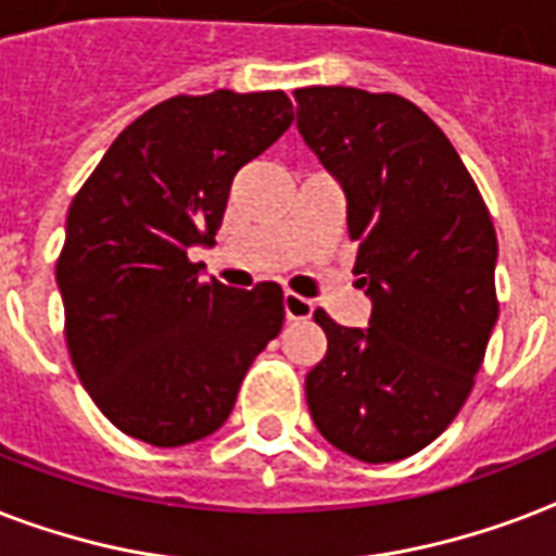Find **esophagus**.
<instances>
[{"instance_id":"esophagus-1","label":"esophagus","mask_w":556,"mask_h":556,"mask_svg":"<svg viewBox=\"0 0 556 556\" xmlns=\"http://www.w3.org/2000/svg\"><path fill=\"white\" fill-rule=\"evenodd\" d=\"M282 308H286L288 320H308L314 314L312 300H305V296L300 294H291V291H286V296H282Z\"/></svg>"}]
</instances>
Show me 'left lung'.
I'll list each match as a JSON object with an SVG mask.
<instances>
[{
	"mask_svg": "<svg viewBox=\"0 0 556 556\" xmlns=\"http://www.w3.org/2000/svg\"><path fill=\"white\" fill-rule=\"evenodd\" d=\"M296 129L346 195L366 329L317 308L329 349L305 375L323 439L380 465L424 450L473 389L500 317L496 230L447 135L397 94L296 89Z\"/></svg>",
	"mask_w": 556,
	"mask_h": 556,
	"instance_id": "1",
	"label": "left lung"
}]
</instances>
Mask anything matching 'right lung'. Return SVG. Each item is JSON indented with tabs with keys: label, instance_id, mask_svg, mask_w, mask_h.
Wrapping results in <instances>:
<instances>
[{
	"label": "right lung",
	"instance_id": "obj_1",
	"mask_svg": "<svg viewBox=\"0 0 556 556\" xmlns=\"http://www.w3.org/2000/svg\"><path fill=\"white\" fill-rule=\"evenodd\" d=\"M294 121L286 91L178 94L129 124L74 195L56 260L77 378L152 447L216 432L244 371L282 329V288L201 282L230 185Z\"/></svg>",
	"mask_w": 556,
	"mask_h": 556
}]
</instances>
